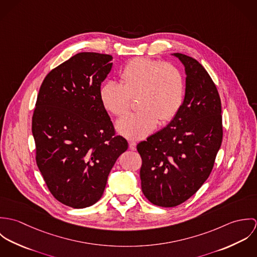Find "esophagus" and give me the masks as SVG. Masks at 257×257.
Wrapping results in <instances>:
<instances>
[{
    "instance_id": "obj_1",
    "label": "esophagus",
    "mask_w": 257,
    "mask_h": 257,
    "mask_svg": "<svg viewBox=\"0 0 257 257\" xmlns=\"http://www.w3.org/2000/svg\"><path fill=\"white\" fill-rule=\"evenodd\" d=\"M128 147H130L131 150H136L137 149L136 142H128Z\"/></svg>"
}]
</instances>
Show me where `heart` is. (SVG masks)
Returning <instances> with one entry per match:
<instances>
[{
    "label": "heart",
    "mask_w": 257,
    "mask_h": 257,
    "mask_svg": "<svg viewBox=\"0 0 257 257\" xmlns=\"http://www.w3.org/2000/svg\"><path fill=\"white\" fill-rule=\"evenodd\" d=\"M120 84L109 81L99 91L103 107L115 116L126 113L138 98L140 111L116 122L117 132L130 140L147 138L159 120L167 122L180 111L185 99V78L173 63L146 57L127 62L119 74Z\"/></svg>",
    "instance_id": "b5f03b06"
}]
</instances>
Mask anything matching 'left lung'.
Here are the masks:
<instances>
[{"label": "left lung", "instance_id": "obj_1", "mask_svg": "<svg viewBox=\"0 0 257 257\" xmlns=\"http://www.w3.org/2000/svg\"><path fill=\"white\" fill-rule=\"evenodd\" d=\"M185 66L183 106L171 122L140 143L142 190L153 205L172 208L208 179L222 141L218 89L196 59L174 53Z\"/></svg>", "mask_w": 257, "mask_h": 257}]
</instances>
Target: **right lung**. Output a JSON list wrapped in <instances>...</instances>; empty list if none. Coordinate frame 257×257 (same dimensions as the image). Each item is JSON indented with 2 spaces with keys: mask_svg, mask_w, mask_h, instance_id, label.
Wrapping results in <instances>:
<instances>
[{
  "mask_svg": "<svg viewBox=\"0 0 257 257\" xmlns=\"http://www.w3.org/2000/svg\"><path fill=\"white\" fill-rule=\"evenodd\" d=\"M111 55L80 52L47 74L33 114L37 167L53 197L82 209L97 203L127 142L99 97Z\"/></svg>",
  "mask_w": 257,
  "mask_h": 257,
  "instance_id": "add662e5",
  "label": "right lung"
}]
</instances>
